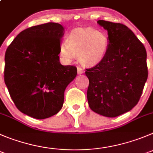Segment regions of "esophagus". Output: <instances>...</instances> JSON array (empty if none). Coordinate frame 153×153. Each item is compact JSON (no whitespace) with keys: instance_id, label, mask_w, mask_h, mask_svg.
I'll list each match as a JSON object with an SVG mask.
<instances>
[{"instance_id":"34e87169","label":"esophagus","mask_w":153,"mask_h":153,"mask_svg":"<svg viewBox=\"0 0 153 153\" xmlns=\"http://www.w3.org/2000/svg\"><path fill=\"white\" fill-rule=\"evenodd\" d=\"M77 73L78 74H82L84 73V70L80 67H77Z\"/></svg>"}]
</instances>
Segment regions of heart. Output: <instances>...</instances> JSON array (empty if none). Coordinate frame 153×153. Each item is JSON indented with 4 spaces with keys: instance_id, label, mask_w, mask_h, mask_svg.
<instances>
[{
    "instance_id": "1",
    "label": "heart",
    "mask_w": 153,
    "mask_h": 153,
    "mask_svg": "<svg viewBox=\"0 0 153 153\" xmlns=\"http://www.w3.org/2000/svg\"><path fill=\"white\" fill-rule=\"evenodd\" d=\"M108 46V37L104 32L91 27H79L73 30L67 41L61 43L59 52L67 62L78 56L82 63L95 65L105 57Z\"/></svg>"
}]
</instances>
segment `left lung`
<instances>
[{
    "label": "left lung",
    "mask_w": 153,
    "mask_h": 153,
    "mask_svg": "<svg viewBox=\"0 0 153 153\" xmlns=\"http://www.w3.org/2000/svg\"><path fill=\"white\" fill-rule=\"evenodd\" d=\"M107 30L109 46L105 57L86 69L87 90L92 111L116 117L137 105L148 77L146 51L133 32L125 25L98 20Z\"/></svg>",
    "instance_id": "left-lung-1"
}]
</instances>
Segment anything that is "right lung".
<instances>
[{
    "instance_id": "add662e5",
    "label": "right lung",
    "mask_w": 153,
    "mask_h": 153,
    "mask_svg": "<svg viewBox=\"0 0 153 153\" xmlns=\"http://www.w3.org/2000/svg\"><path fill=\"white\" fill-rule=\"evenodd\" d=\"M62 25L48 22L20 32L5 53L4 82L19 111L37 119L57 114L77 69L61 65Z\"/></svg>"
}]
</instances>
